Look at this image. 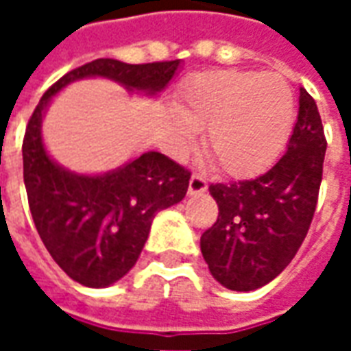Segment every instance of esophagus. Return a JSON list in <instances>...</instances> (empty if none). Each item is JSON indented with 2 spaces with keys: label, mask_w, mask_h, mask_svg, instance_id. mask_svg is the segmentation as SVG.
Listing matches in <instances>:
<instances>
[{
  "label": "esophagus",
  "mask_w": 351,
  "mask_h": 351,
  "mask_svg": "<svg viewBox=\"0 0 351 351\" xmlns=\"http://www.w3.org/2000/svg\"><path fill=\"white\" fill-rule=\"evenodd\" d=\"M208 188V184L201 175H191L190 178V186H188V193L190 195H197V193H203Z\"/></svg>",
  "instance_id": "obj_1"
}]
</instances>
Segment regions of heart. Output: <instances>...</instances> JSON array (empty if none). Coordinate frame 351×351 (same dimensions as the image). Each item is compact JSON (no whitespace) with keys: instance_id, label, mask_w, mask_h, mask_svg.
<instances>
[{"instance_id":"obj_1","label":"heart","mask_w":351,"mask_h":351,"mask_svg":"<svg viewBox=\"0 0 351 351\" xmlns=\"http://www.w3.org/2000/svg\"><path fill=\"white\" fill-rule=\"evenodd\" d=\"M175 108L191 130L206 131L208 158L231 176H250L269 167L286 145L295 114L287 80L276 73L252 71L197 75L180 90ZM185 126L171 122L176 152L193 145Z\"/></svg>"}]
</instances>
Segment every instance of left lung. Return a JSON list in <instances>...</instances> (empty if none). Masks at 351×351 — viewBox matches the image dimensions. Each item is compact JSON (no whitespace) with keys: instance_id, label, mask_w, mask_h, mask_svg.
Masks as SVG:
<instances>
[{"instance_id":"obj_1","label":"left lung","mask_w":351,"mask_h":351,"mask_svg":"<svg viewBox=\"0 0 351 351\" xmlns=\"http://www.w3.org/2000/svg\"><path fill=\"white\" fill-rule=\"evenodd\" d=\"M325 148L316 101L301 88L287 152L252 180L210 184L220 213L201 237V252L221 286L252 291L291 263L316 210Z\"/></svg>"}]
</instances>
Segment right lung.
Here are the masks:
<instances>
[{"label":"right lung","mask_w":351,"mask_h":351,"mask_svg":"<svg viewBox=\"0 0 351 351\" xmlns=\"http://www.w3.org/2000/svg\"><path fill=\"white\" fill-rule=\"evenodd\" d=\"M180 60L123 64L99 58L73 69L45 92L22 143L27 203L43 244L62 271L86 287L123 278L145 248L156 214L180 203L190 171L160 152H145L103 175H77L58 165L43 145L47 107L62 88L80 79L114 80L128 92L165 90Z\"/></svg>","instance_id":"1"}]
</instances>
